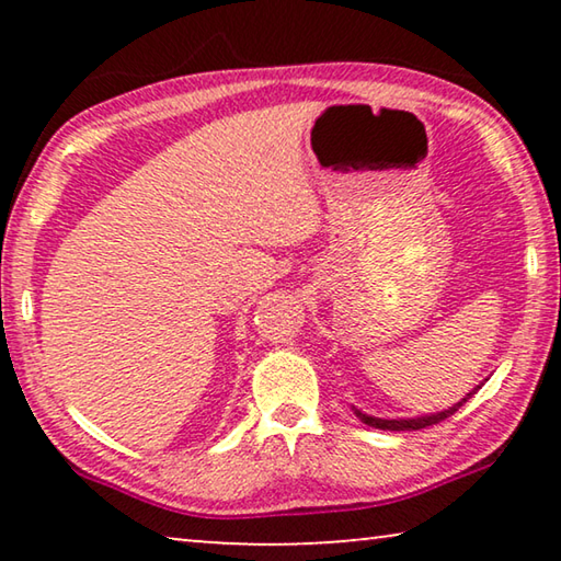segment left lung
Segmentation results:
<instances>
[{"mask_svg":"<svg viewBox=\"0 0 561 561\" xmlns=\"http://www.w3.org/2000/svg\"><path fill=\"white\" fill-rule=\"evenodd\" d=\"M478 388H474V391H478ZM472 393H468V398H472ZM468 398H462L460 403H455L453 408H448V411H443V413L425 415V417H408V421H383V417H371V415H366V413H360V411H356V415L366 425H374V428H381V431H421V428H428V425H435V423L445 421V417H450L465 401H468Z\"/></svg>","mask_w":561,"mask_h":561,"instance_id":"8db88e82","label":"left lung"}]
</instances>
